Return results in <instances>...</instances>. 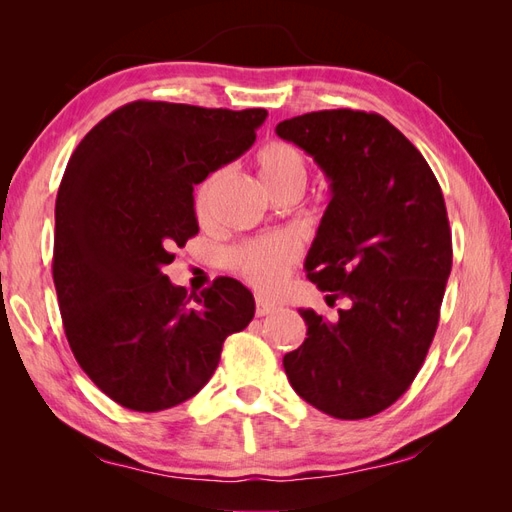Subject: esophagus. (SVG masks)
I'll return each mask as SVG.
<instances>
[{"mask_svg":"<svg viewBox=\"0 0 512 512\" xmlns=\"http://www.w3.org/2000/svg\"><path fill=\"white\" fill-rule=\"evenodd\" d=\"M277 309H280V305H275V303L262 299V297L256 299V316H269V314L277 312Z\"/></svg>","mask_w":512,"mask_h":512,"instance_id":"34e87169","label":"esophagus"}]
</instances>
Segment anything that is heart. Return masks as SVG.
Instances as JSON below:
<instances>
[{"mask_svg": "<svg viewBox=\"0 0 512 512\" xmlns=\"http://www.w3.org/2000/svg\"><path fill=\"white\" fill-rule=\"evenodd\" d=\"M256 173L262 185L269 190L271 196L282 192L301 194L307 181V164L303 153L284 141H271L260 147L256 153ZM224 173H213L203 185H200L194 200V211L198 220H207L213 209L215 198L222 188ZM299 250L297 245L288 239H269L247 243L232 254V265L250 282L254 288L262 292H273L280 288L286 280L290 267L297 262Z\"/></svg>", "mask_w": 512, "mask_h": 512, "instance_id": "heart-1", "label": "heart"}]
</instances>
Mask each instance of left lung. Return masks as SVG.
<instances>
[{
    "label": "left lung",
    "instance_id": "1",
    "mask_svg": "<svg viewBox=\"0 0 512 512\" xmlns=\"http://www.w3.org/2000/svg\"><path fill=\"white\" fill-rule=\"evenodd\" d=\"M275 132L331 183L305 258L309 282L350 299L337 322L299 309L307 337L284 356L286 376L324 414L374 416L408 391L438 329L453 265L440 183L421 151L376 113H305Z\"/></svg>",
    "mask_w": 512,
    "mask_h": 512
}]
</instances>
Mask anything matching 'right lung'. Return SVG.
Here are the masks:
<instances>
[{
  "label": "right lung",
  "instance_id": "right-lung-1",
  "mask_svg": "<svg viewBox=\"0 0 512 512\" xmlns=\"http://www.w3.org/2000/svg\"><path fill=\"white\" fill-rule=\"evenodd\" d=\"M265 108L138 100L74 149L55 203L53 282L68 344L119 406L160 412L194 397L224 339L254 318L232 277L188 294L162 269L198 232L194 185L241 158Z\"/></svg>",
  "mask_w": 512,
  "mask_h": 512
}]
</instances>
